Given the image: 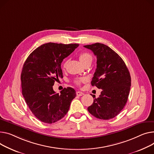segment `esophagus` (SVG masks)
Instances as JSON below:
<instances>
[{
    "mask_svg": "<svg viewBox=\"0 0 154 154\" xmlns=\"http://www.w3.org/2000/svg\"><path fill=\"white\" fill-rule=\"evenodd\" d=\"M76 94H77V96L80 97V96H82L84 94L83 93V92H82V91H77Z\"/></svg>",
    "mask_w": 154,
    "mask_h": 154,
    "instance_id": "34e87169",
    "label": "esophagus"
}]
</instances>
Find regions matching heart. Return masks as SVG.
<instances>
[{
	"instance_id": "b5f03b06",
	"label": "heart",
	"mask_w": 154,
	"mask_h": 154,
	"mask_svg": "<svg viewBox=\"0 0 154 154\" xmlns=\"http://www.w3.org/2000/svg\"><path fill=\"white\" fill-rule=\"evenodd\" d=\"M79 59H80L81 63L83 65H85V64H87L88 63H91L92 59H93V58H92V56L90 53H87V52H84V53H82L80 54ZM67 63H68V60H66L63 64V67L64 68H65L66 67ZM85 80L84 79H77L75 81V84L79 85L81 84L82 82H85Z\"/></svg>"
}]
</instances>
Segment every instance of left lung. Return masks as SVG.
Wrapping results in <instances>:
<instances>
[{"label": "left lung", "instance_id": "obj_1", "mask_svg": "<svg viewBox=\"0 0 154 154\" xmlns=\"http://www.w3.org/2000/svg\"><path fill=\"white\" fill-rule=\"evenodd\" d=\"M97 56V69L91 84L101 89L98 98L92 95L94 103L87 109L101 119L116 116L128 101L131 84L129 70L122 58L108 46L97 43L85 45Z\"/></svg>", "mask_w": 154, "mask_h": 154}]
</instances>
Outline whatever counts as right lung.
Here are the masks:
<instances>
[{"label":"right lung","mask_w":154,"mask_h":154,"mask_svg":"<svg viewBox=\"0 0 154 154\" xmlns=\"http://www.w3.org/2000/svg\"><path fill=\"white\" fill-rule=\"evenodd\" d=\"M79 44L48 43L35 49L27 57L21 74L22 95L33 114L41 121L51 124L62 119L76 96L75 90L64 88L56 94L53 86L63 78L61 63Z\"/></svg>","instance_id":"obj_1"}]
</instances>
